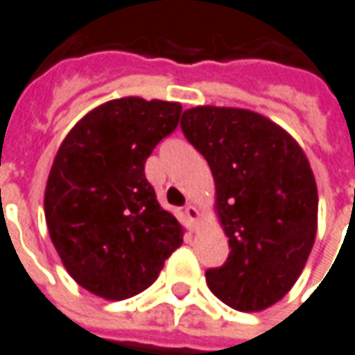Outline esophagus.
I'll use <instances>...</instances> for the list:
<instances>
[{
    "instance_id": "1",
    "label": "esophagus",
    "mask_w": 355,
    "mask_h": 355,
    "mask_svg": "<svg viewBox=\"0 0 355 355\" xmlns=\"http://www.w3.org/2000/svg\"><path fill=\"white\" fill-rule=\"evenodd\" d=\"M185 216H187V220H189V223L195 227L198 222V210H197V206H193V205H187L185 206Z\"/></svg>"
}]
</instances>
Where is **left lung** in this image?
I'll list each match as a JSON object with an SVG mask.
<instances>
[{
    "label": "left lung",
    "mask_w": 355,
    "mask_h": 355,
    "mask_svg": "<svg viewBox=\"0 0 355 355\" xmlns=\"http://www.w3.org/2000/svg\"><path fill=\"white\" fill-rule=\"evenodd\" d=\"M182 130L212 170L230 243L225 263L206 271L208 288L233 310H266L293 288L315 241L308 157L281 125L246 109L195 107L183 112Z\"/></svg>",
    "instance_id": "obj_1"
}]
</instances>
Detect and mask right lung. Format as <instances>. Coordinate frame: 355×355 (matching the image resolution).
Here are the masks:
<instances>
[{
  "mask_svg": "<svg viewBox=\"0 0 355 355\" xmlns=\"http://www.w3.org/2000/svg\"><path fill=\"white\" fill-rule=\"evenodd\" d=\"M180 114V103L112 99L89 110L57 150L45 222L62 266L85 291L107 300L135 296L182 246V223L145 178L147 158Z\"/></svg>",
  "mask_w": 355,
  "mask_h": 355,
  "instance_id": "obj_1",
  "label": "right lung"
}]
</instances>
